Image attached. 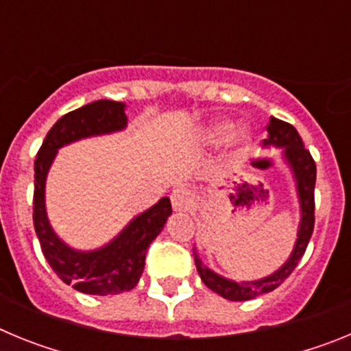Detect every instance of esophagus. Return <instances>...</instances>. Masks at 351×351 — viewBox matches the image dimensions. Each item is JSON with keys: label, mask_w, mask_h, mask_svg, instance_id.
I'll use <instances>...</instances> for the list:
<instances>
[{"label": "esophagus", "mask_w": 351, "mask_h": 351, "mask_svg": "<svg viewBox=\"0 0 351 351\" xmlns=\"http://www.w3.org/2000/svg\"><path fill=\"white\" fill-rule=\"evenodd\" d=\"M170 200H172V207L176 210H188L191 202H193V197H191V193L186 188H178V190L172 191Z\"/></svg>", "instance_id": "obj_1"}]
</instances>
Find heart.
I'll return each mask as SVG.
<instances>
[{
	"label": "heart",
	"mask_w": 351,
	"mask_h": 351,
	"mask_svg": "<svg viewBox=\"0 0 351 351\" xmlns=\"http://www.w3.org/2000/svg\"><path fill=\"white\" fill-rule=\"evenodd\" d=\"M228 132H230V125H228V123H216V125L210 126L209 132H207V141L219 142L221 138L226 137V133ZM235 138H237V144H244L246 135H244V133H239Z\"/></svg>",
	"instance_id": "1"
}]
</instances>
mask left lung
I'll list each match as a JSON object with an SVG mask.
<instances>
[{
  "mask_svg": "<svg viewBox=\"0 0 351 351\" xmlns=\"http://www.w3.org/2000/svg\"><path fill=\"white\" fill-rule=\"evenodd\" d=\"M265 128H267L269 133V138H265V144L285 147V156H287V161L290 163L291 170H293V176H295L302 218H300L295 247L291 251V256L288 258V262L285 263L280 271H276L274 274L267 276L263 280L247 281V283H237V281L225 280V278L218 276L216 272L210 271V269H207L206 265H202L198 255L193 251L195 265H197L198 274H200L202 281L206 283V287L216 291L223 299L228 300H250L262 295V293L276 290L293 272V269L297 267V263L300 262L304 251L308 247L313 228H315V160H313L311 153H309L308 149L304 147L302 138H300L297 130L290 123H285V121L271 117Z\"/></svg>",
  "mask_w": 351,
  "mask_h": 351,
  "instance_id": "1",
  "label": "left lung"
}]
</instances>
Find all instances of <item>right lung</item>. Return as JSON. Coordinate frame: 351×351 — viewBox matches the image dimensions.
<instances>
[{
	"label": "right lung",
	"instance_id": "add662e5",
	"mask_svg": "<svg viewBox=\"0 0 351 351\" xmlns=\"http://www.w3.org/2000/svg\"><path fill=\"white\" fill-rule=\"evenodd\" d=\"M125 126V104L112 100L93 101L56 121L35 160L33 225L43 256L61 281L88 295H116L137 287L149 244L156 239L172 214V206L169 198H161L156 206L133 219L105 247L75 251L60 241L49 225L45 213V178L60 147L84 137L117 132Z\"/></svg>",
	"mask_w": 351,
	"mask_h": 351
}]
</instances>
